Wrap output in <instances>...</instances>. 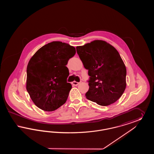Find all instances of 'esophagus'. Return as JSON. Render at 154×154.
I'll return each mask as SVG.
<instances>
[{"mask_svg": "<svg viewBox=\"0 0 154 154\" xmlns=\"http://www.w3.org/2000/svg\"><path fill=\"white\" fill-rule=\"evenodd\" d=\"M80 84V82H76V81H73V82H72V84L74 85V86H77V85H78L79 84Z\"/></svg>", "mask_w": 154, "mask_h": 154, "instance_id": "1", "label": "esophagus"}]
</instances>
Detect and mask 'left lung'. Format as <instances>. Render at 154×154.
Here are the masks:
<instances>
[{
  "instance_id": "8db88e82",
  "label": "left lung",
  "mask_w": 154,
  "mask_h": 154,
  "mask_svg": "<svg viewBox=\"0 0 154 154\" xmlns=\"http://www.w3.org/2000/svg\"><path fill=\"white\" fill-rule=\"evenodd\" d=\"M76 50L90 76L87 99L102 106L116 102L126 86V66L117 50L101 40L77 46Z\"/></svg>"
}]
</instances>
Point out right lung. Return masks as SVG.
Here are the masks:
<instances>
[{
  "label": "right lung",
  "mask_w": 154,
  "mask_h": 154,
  "mask_svg": "<svg viewBox=\"0 0 154 154\" xmlns=\"http://www.w3.org/2000/svg\"><path fill=\"white\" fill-rule=\"evenodd\" d=\"M75 48L61 42L45 44L32 56L27 66L26 90L37 107L45 111L58 109L65 104L72 89L67 82L66 65Z\"/></svg>",
  "instance_id": "right-lung-1"
}]
</instances>
